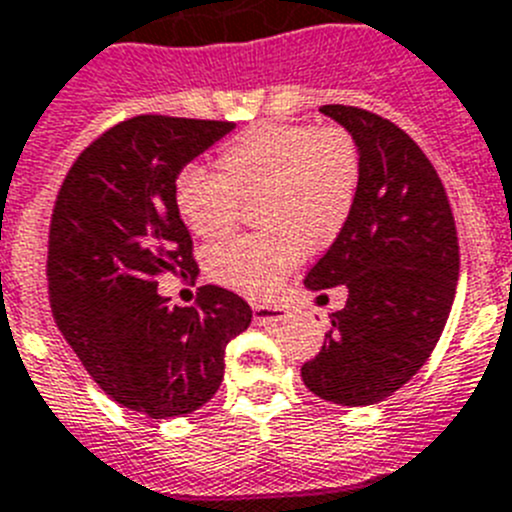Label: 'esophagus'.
<instances>
[{"mask_svg": "<svg viewBox=\"0 0 512 512\" xmlns=\"http://www.w3.org/2000/svg\"><path fill=\"white\" fill-rule=\"evenodd\" d=\"M288 308H280V305H252V318L257 323H278L288 318Z\"/></svg>", "mask_w": 512, "mask_h": 512, "instance_id": "1", "label": "esophagus"}]
</instances>
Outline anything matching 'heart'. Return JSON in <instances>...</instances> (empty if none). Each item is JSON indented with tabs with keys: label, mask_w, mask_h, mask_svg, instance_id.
I'll use <instances>...</instances> for the list:
<instances>
[{
	"label": "heart",
	"mask_w": 512,
	"mask_h": 512,
	"mask_svg": "<svg viewBox=\"0 0 512 512\" xmlns=\"http://www.w3.org/2000/svg\"><path fill=\"white\" fill-rule=\"evenodd\" d=\"M219 174L184 166L176 176L179 217L202 240H222L257 209L265 234L240 237L207 255L214 283L270 298L305 250L331 245L358 202L364 161L348 128L313 123H260L219 151Z\"/></svg>",
	"instance_id": "heart-1"
}]
</instances>
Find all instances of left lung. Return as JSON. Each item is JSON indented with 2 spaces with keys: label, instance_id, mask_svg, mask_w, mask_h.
<instances>
[{
  "label": "left lung",
  "instance_id": "1",
  "mask_svg": "<svg viewBox=\"0 0 512 512\" xmlns=\"http://www.w3.org/2000/svg\"><path fill=\"white\" fill-rule=\"evenodd\" d=\"M353 133L364 179L351 219L310 267L305 288L346 285L305 386L341 407H369L424 366L450 318L460 278L455 217L442 179L409 133L353 105H323Z\"/></svg>",
  "mask_w": 512,
  "mask_h": 512
}]
</instances>
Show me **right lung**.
I'll return each instance as SVG.
<instances>
[{"label":"right lung","instance_id":"add662e5","mask_svg":"<svg viewBox=\"0 0 512 512\" xmlns=\"http://www.w3.org/2000/svg\"><path fill=\"white\" fill-rule=\"evenodd\" d=\"M234 123L133 116L100 133L57 191L47 288L57 328L95 384L151 419L191 414L224 379V351L252 310L217 285L199 308L169 305L161 275L197 278L174 202L179 171Z\"/></svg>","mask_w":512,"mask_h":512}]
</instances>
